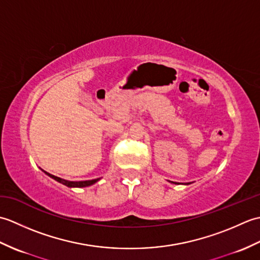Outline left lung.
Returning a JSON list of instances; mask_svg holds the SVG:
<instances>
[{
	"label": "left lung",
	"instance_id": "1",
	"mask_svg": "<svg viewBox=\"0 0 260 260\" xmlns=\"http://www.w3.org/2000/svg\"><path fill=\"white\" fill-rule=\"evenodd\" d=\"M171 183H176V182H171ZM185 184H190V183H185Z\"/></svg>",
	"mask_w": 260,
	"mask_h": 260
}]
</instances>
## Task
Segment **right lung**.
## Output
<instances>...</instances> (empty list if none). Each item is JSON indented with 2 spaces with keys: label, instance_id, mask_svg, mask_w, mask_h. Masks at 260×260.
Wrapping results in <instances>:
<instances>
[{
  "label": "right lung",
  "instance_id": "obj_1",
  "mask_svg": "<svg viewBox=\"0 0 260 260\" xmlns=\"http://www.w3.org/2000/svg\"><path fill=\"white\" fill-rule=\"evenodd\" d=\"M41 171H42V172H45L48 176H50L51 179L56 180L57 182H59V183H61V184L68 186V187H86V186H90V185L95 184L96 182H98L99 180H101V178H98V179L88 180V181H68V180L58 178V176H54V175H52L50 173H48V172H46V171H43L42 169H41Z\"/></svg>",
  "mask_w": 260,
  "mask_h": 260
}]
</instances>
